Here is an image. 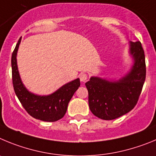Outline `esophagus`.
Segmentation results:
<instances>
[{"instance_id": "esophagus-1", "label": "esophagus", "mask_w": 156, "mask_h": 156, "mask_svg": "<svg viewBox=\"0 0 156 156\" xmlns=\"http://www.w3.org/2000/svg\"><path fill=\"white\" fill-rule=\"evenodd\" d=\"M79 78H80V81H82V82H85V81L87 80V78H88V76H87V75L85 74V73L82 72L79 75Z\"/></svg>"}]
</instances>
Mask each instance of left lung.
I'll return each instance as SVG.
<instances>
[{"mask_svg":"<svg viewBox=\"0 0 156 156\" xmlns=\"http://www.w3.org/2000/svg\"><path fill=\"white\" fill-rule=\"evenodd\" d=\"M133 64L119 79L92 76L85 83L88 105L95 116L110 120L130 112L137 104L146 75L144 50L139 41L129 43Z\"/></svg>","mask_w":156,"mask_h":156,"instance_id":"8db88e82","label":"left lung"}]
</instances>
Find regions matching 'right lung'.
<instances>
[{
  "label": "right lung",
  "instance_id": "add662e5",
  "mask_svg": "<svg viewBox=\"0 0 156 156\" xmlns=\"http://www.w3.org/2000/svg\"><path fill=\"white\" fill-rule=\"evenodd\" d=\"M22 37L16 44L12 56V82L17 97L30 116L37 120L54 122L65 115L68 103L80 86L79 78L62 85L50 95H40L29 92L22 82L17 64V53Z\"/></svg>",
  "mask_w": 156,
  "mask_h": 156
}]
</instances>
